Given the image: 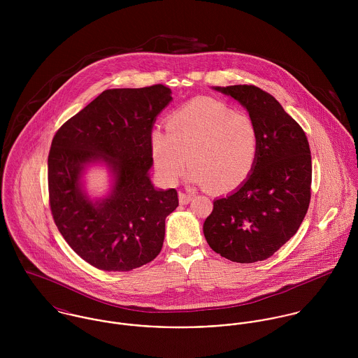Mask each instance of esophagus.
Returning a JSON list of instances; mask_svg holds the SVG:
<instances>
[{"instance_id":"1","label":"esophagus","mask_w":358,"mask_h":358,"mask_svg":"<svg viewBox=\"0 0 358 358\" xmlns=\"http://www.w3.org/2000/svg\"><path fill=\"white\" fill-rule=\"evenodd\" d=\"M194 194L193 193H179V203L182 205L189 204L193 200Z\"/></svg>"}]
</instances>
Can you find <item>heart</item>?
<instances>
[{
  "mask_svg": "<svg viewBox=\"0 0 358 358\" xmlns=\"http://www.w3.org/2000/svg\"><path fill=\"white\" fill-rule=\"evenodd\" d=\"M150 149L165 183H176L190 164L193 185L229 192L251 175L259 136L248 114L213 99H194L169 115L166 129L154 128Z\"/></svg>",
  "mask_w": 358,
  "mask_h": 358,
  "instance_id": "heart-1",
  "label": "heart"
}]
</instances>
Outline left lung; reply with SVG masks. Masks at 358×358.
I'll return each mask as SVG.
<instances>
[{
  "label": "left lung",
  "mask_w": 358,
  "mask_h": 358,
  "mask_svg": "<svg viewBox=\"0 0 358 358\" xmlns=\"http://www.w3.org/2000/svg\"><path fill=\"white\" fill-rule=\"evenodd\" d=\"M240 103L255 122L259 149L248 179L213 200L205 219L208 245L237 263L264 260L295 236L310 204L311 154L301 125L254 85L212 87Z\"/></svg>",
  "instance_id": "1"
}]
</instances>
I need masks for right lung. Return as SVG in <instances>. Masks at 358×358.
<instances>
[{
	"mask_svg": "<svg viewBox=\"0 0 358 358\" xmlns=\"http://www.w3.org/2000/svg\"><path fill=\"white\" fill-rule=\"evenodd\" d=\"M161 84L107 90L66 121L52 141L48 187L53 220L73 251L104 271H129L159 254L175 189L150 179V135L172 102ZM104 166L110 176L102 198L89 194L85 175Z\"/></svg>",
	"mask_w": 358,
	"mask_h": 358,
	"instance_id": "obj_1",
	"label": "right lung"
}]
</instances>
